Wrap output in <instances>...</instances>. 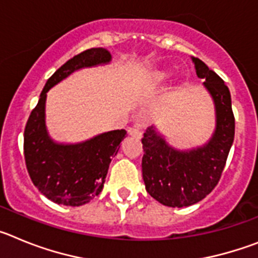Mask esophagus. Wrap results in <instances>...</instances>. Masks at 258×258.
<instances>
[{
	"mask_svg": "<svg viewBox=\"0 0 258 258\" xmlns=\"http://www.w3.org/2000/svg\"><path fill=\"white\" fill-rule=\"evenodd\" d=\"M129 134L132 137H136V138H141L142 137V131H141V127L138 125H134V126L129 129Z\"/></svg>",
	"mask_w": 258,
	"mask_h": 258,
	"instance_id": "34e87169",
	"label": "esophagus"
}]
</instances>
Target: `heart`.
I'll list each match as a JSON object with an SVG mask.
<instances>
[{
	"label": "heart",
	"mask_w": 258,
	"mask_h": 258,
	"mask_svg": "<svg viewBox=\"0 0 258 258\" xmlns=\"http://www.w3.org/2000/svg\"><path fill=\"white\" fill-rule=\"evenodd\" d=\"M168 76H169V72H166V71H155L150 75V83L152 85H159L163 81H165Z\"/></svg>",
	"instance_id": "b5f03b06"
}]
</instances>
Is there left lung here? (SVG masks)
Here are the masks:
<instances>
[{
    "instance_id": "left-lung-1",
    "label": "left lung",
    "mask_w": 258,
    "mask_h": 258,
    "mask_svg": "<svg viewBox=\"0 0 258 258\" xmlns=\"http://www.w3.org/2000/svg\"><path fill=\"white\" fill-rule=\"evenodd\" d=\"M198 77L216 107V131L202 147L179 151L166 143L154 126L143 134L142 175L146 191L163 206H192L212 192L223 172L235 134L231 95L223 80L199 58H192Z\"/></svg>"
}]
</instances>
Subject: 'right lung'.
Wrapping results in <instances>:
<instances>
[{
	"instance_id": "add662e5",
	"label": "right lung",
	"mask_w": 258,
	"mask_h": 258,
	"mask_svg": "<svg viewBox=\"0 0 258 258\" xmlns=\"http://www.w3.org/2000/svg\"><path fill=\"white\" fill-rule=\"evenodd\" d=\"M111 54L103 47L80 52L55 71L45 84L24 129V159L32 182L42 195L56 204L80 207L99 195L111 159L117 154L126 131L98 134L75 145L56 143L45 125L46 93L80 68L106 64Z\"/></svg>"
}]
</instances>
